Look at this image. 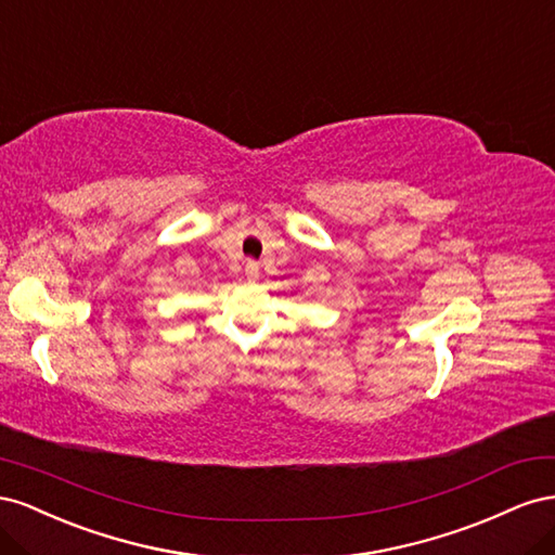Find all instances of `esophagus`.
Returning <instances> with one entry per match:
<instances>
[{
  "mask_svg": "<svg viewBox=\"0 0 555 555\" xmlns=\"http://www.w3.org/2000/svg\"><path fill=\"white\" fill-rule=\"evenodd\" d=\"M246 276H248V281H258V276H260V264H258L256 260H248V262H246Z\"/></svg>",
  "mask_w": 555,
  "mask_h": 555,
  "instance_id": "34e87169",
  "label": "esophagus"
}]
</instances>
